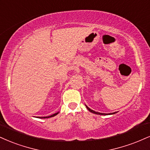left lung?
I'll list each match as a JSON object with an SVG mask.
<instances>
[{
  "instance_id": "left-lung-1",
  "label": "left lung",
  "mask_w": 150,
  "mask_h": 150,
  "mask_svg": "<svg viewBox=\"0 0 150 150\" xmlns=\"http://www.w3.org/2000/svg\"><path fill=\"white\" fill-rule=\"evenodd\" d=\"M86 108H87L88 110H89V111H90V112H92V113H94V114H96V115H107V114H105V113H100V112H98L93 111V110H92L90 109L89 108H88L86 105ZM115 112H114V113H111V114H115ZM111 114H109V115H111Z\"/></svg>"
}]
</instances>
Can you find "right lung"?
<instances>
[{"mask_svg":"<svg viewBox=\"0 0 150 150\" xmlns=\"http://www.w3.org/2000/svg\"><path fill=\"white\" fill-rule=\"evenodd\" d=\"M58 114V113H55V114H54V115H51V116H48V117H40L39 118H50V117H54V116H55V115H57Z\"/></svg>","mask_w":150,"mask_h":150,"instance_id":"right-lung-1","label":"right lung"}]
</instances>
